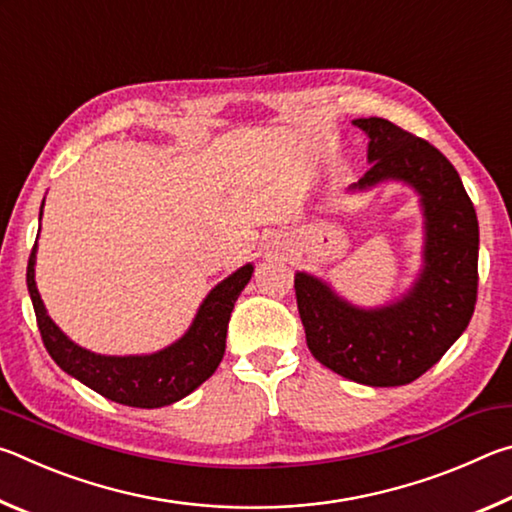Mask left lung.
I'll return each instance as SVG.
<instances>
[{
	"instance_id": "obj_1",
	"label": "left lung",
	"mask_w": 512,
	"mask_h": 512,
	"mask_svg": "<svg viewBox=\"0 0 512 512\" xmlns=\"http://www.w3.org/2000/svg\"><path fill=\"white\" fill-rule=\"evenodd\" d=\"M368 164L348 192L402 183L420 198L422 266L409 291L381 307L352 305L320 277L298 271L296 298L314 357L366 386H404L424 375L470 325L479 284V221L461 176L436 146L388 119H354Z\"/></svg>"
}]
</instances>
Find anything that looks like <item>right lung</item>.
Listing matches in <instances>:
<instances>
[{
  "mask_svg": "<svg viewBox=\"0 0 512 512\" xmlns=\"http://www.w3.org/2000/svg\"><path fill=\"white\" fill-rule=\"evenodd\" d=\"M36 253L38 239L29 257L27 287L36 309L42 343L51 359L92 391L137 409H160L183 400L214 375L225 352L230 314L255 271L253 264H244L216 284L201 302L187 332L167 348L151 354L117 357V354H97L81 348L51 320L36 287Z\"/></svg>",
  "mask_w": 512,
  "mask_h": 512,
  "instance_id": "obj_1",
  "label": "right lung"
}]
</instances>
